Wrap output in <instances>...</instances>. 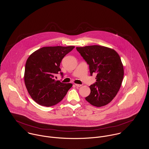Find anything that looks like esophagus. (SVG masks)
<instances>
[{
  "label": "esophagus",
  "instance_id": "obj_1",
  "mask_svg": "<svg viewBox=\"0 0 149 149\" xmlns=\"http://www.w3.org/2000/svg\"><path fill=\"white\" fill-rule=\"evenodd\" d=\"M75 85H76V86H77V87H80L82 86L81 84H75Z\"/></svg>",
  "mask_w": 149,
  "mask_h": 149
}]
</instances>
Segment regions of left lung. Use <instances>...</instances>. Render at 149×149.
Listing matches in <instances>:
<instances>
[{
    "mask_svg": "<svg viewBox=\"0 0 149 149\" xmlns=\"http://www.w3.org/2000/svg\"><path fill=\"white\" fill-rule=\"evenodd\" d=\"M89 65L91 76L96 74V81L89 86L91 93L85 100L94 106H106L118 92L124 76L121 59L113 49L99 45L77 47Z\"/></svg>",
    "mask_w": 149,
    "mask_h": 149,
    "instance_id": "1",
    "label": "left lung"
}]
</instances>
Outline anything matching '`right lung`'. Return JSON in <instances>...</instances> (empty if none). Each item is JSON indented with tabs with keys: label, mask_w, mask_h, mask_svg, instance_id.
<instances>
[{
	"label": "right lung",
	"mask_w": 149,
	"mask_h": 149,
	"mask_svg": "<svg viewBox=\"0 0 149 149\" xmlns=\"http://www.w3.org/2000/svg\"><path fill=\"white\" fill-rule=\"evenodd\" d=\"M74 46L43 47L32 53L27 60L24 80L31 98L38 104L53 106L60 102L72 86L70 83L56 81L54 77L59 73L64 57Z\"/></svg>",
	"instance_id": "add662e5"
}]
</instances>
